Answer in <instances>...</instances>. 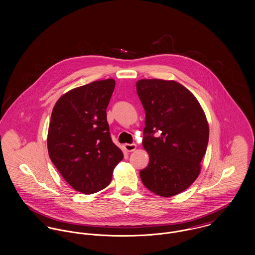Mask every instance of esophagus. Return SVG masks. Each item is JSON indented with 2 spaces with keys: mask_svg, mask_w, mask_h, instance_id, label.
I'll return each instance as SVG.
<instances>
[{
  "mask_svg": "<svg viewBox=\"0 0 255 255\" xmlns=\"http://www.w3.org/2000/svg\"><path fill=\"white\" fill-rule=\"evenodd\" d=\"M124 149L127 151V152H131V151H134L136 149V145L134 143L132 144H125L124 145Z\"/></svg>",
  "mask_w": 255,
  "mask_h": 255,
  "instance_id": "obj_1",
  "label": "esophagus"
}]
</instances>
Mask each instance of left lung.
<instances>
[{
    "instance_id": "left-lung-1",
    "label": "left lung",
    "mask_w": 255,
    "mask_h": 255,
    "mask_svg": "<svg viewBox=\"0 0 255 255\" xmlns=\"http://www.w3.org/2000/svg\"><path fill=\"white\" fill-rule=\"evenodd\" d=\"M136 91L145 110L142 145L149 155L141 181L155 194L174 196L199 176L209 139L206 116L194 95L177 81L140 79Z\"/></svg>"
}]
</instances>
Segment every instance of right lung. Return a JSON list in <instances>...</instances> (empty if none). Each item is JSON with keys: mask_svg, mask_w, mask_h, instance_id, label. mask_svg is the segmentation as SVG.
Instances as JSON below:
<instances>
[{"mask_svg": "<svg viewBox=\"0 0 255 255\" xmlns=\"http://www.w3.org/2000/svg\"><path fill=\"white\" fill-rule=\"evenodd\" d=\"M115 80L93 81L60 97L54 106L47 145L51 161L75 190L95 193L109 185L124 158L110 135L106 109Z\"/></svg>", "mask_w": 255, "mask_h": 255, "instance_id": "add662e5", "label": "right lung"}]
</instances>
